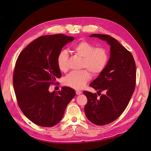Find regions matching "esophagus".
I'll return each mask as SVG.
<instances>
[{"label": "esophagus", "mask_w": 151, "mask_h": 151, "mask_svg": "<svg viewBox=\"0 0 151 151\" xmlns=\"http://www.w3.org/2000/svg\"><path fill=\"white\" fill-rule=\"evenodd\" d=\"M81 93H82V92L80 91H78V90L76 91V95H80V94H81Z\"/></svg>", "instance_id": "obj_1"}]
</instances>
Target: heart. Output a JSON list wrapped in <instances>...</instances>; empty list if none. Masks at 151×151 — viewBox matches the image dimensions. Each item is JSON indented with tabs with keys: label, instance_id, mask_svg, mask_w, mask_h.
<instances>
[{
	"label": "heart",
	"instance_id": "heart-1",
	"mask_svg": "<svg viewBox=\"0 0 151 151\" xmlns=\"http://www.w3.org/2000/svg\"><path fill=\"white\" fill-rule=\"evenodd\" d=\"M73 50L77 55L83 57L82 68L80 71H71L63 79V84L75 89H81L90 80V71L94 75H98L107 67L109 61V53L104 47H95L89 42L83 40L73 46ZM68 54L67 50H62L58 54L57 63L62 71L68 69Z\"/></svg>",
	"mask_w": 151,
	"mask_h": 151
}]
</instances>
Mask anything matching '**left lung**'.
<instances>
[{
  "mask_svg": "<svg viewBox=\"0 0 151 151\" xmlns=\"http://www.w3.org/2000/svg\"><path fill=\"white\" fill-rule=\"evenodd\" d=\"M110 45L107 67L89 86L106 93L98 97L96 93L84 91L88 102L84 107L87 119L96 125H105L116 120L125 110L136 86V63L131 52L115 39L107 35L93 34Z\"/></svg>",
  "mask_w": 151,
  "mask_h": 151,
  "instance_id": "obj_1",
  "label": "left lung"
}]
</instances>
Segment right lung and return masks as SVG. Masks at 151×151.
<instances>
[{
    "label": "right lung",
    "instance_id": "add662e5",
    "mask_svg": "<svg viewBox=\"0 0 151 151\" xmlns=\"http://www.w3.org/2000/svg\"><path fill=\"white\" fill-rule=\"evenodd\" d=\"M74 37L63 34L41 36L28 45L18 55L13 75V84L18 106L37 125L54 127L63 116L75 97L69 87L50 93V85L62 76L57 57L64 45Z\"/></svg>",
    "mask_w": 151,
    "mask_h": 151
}]
</instances>
